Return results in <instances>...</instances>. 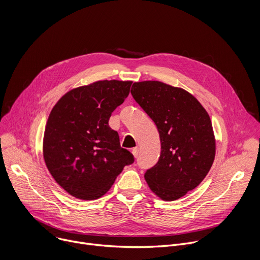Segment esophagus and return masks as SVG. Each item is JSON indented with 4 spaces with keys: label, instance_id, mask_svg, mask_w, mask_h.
Instances as JSON below:
<instances>
[{
    "label": "esophagus",
    "instance_id": "1",
    "mask_svg": "<svg viewBox=\"0 0 260 260\" xmlns=\"http://www.w3.org/2000/svg\"><path fill=\"white\" fill-rule=\"evenodd\" d=\"M132 153H133V155H134L135 157H138V156H139V148H138V147L134 148V149L132 150Z\"/></svg>",
    "mask_w": 260,
    "mask_h": 260
}]
</instances>
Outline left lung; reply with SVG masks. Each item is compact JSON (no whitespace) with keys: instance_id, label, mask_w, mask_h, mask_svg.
<instances>
[{"instance_id":"1","label":"left lung","mask_w":260,"mask_h":260,"mask_svg":"<svg viewBox=\"0 0 260 260\" xmlns=\"http://www.w3.org/2000/svg\"><path fill=\"white\" fill-rule=\"evenodd\" d=\"M131 92L160 138L159 159L145 180L159 199L176 201L200 185L213 165L216 141L210 116L191 93L160 81L135 82Z\"/></svg>"}]
</instances>
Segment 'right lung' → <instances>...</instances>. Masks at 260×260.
<instances>
[{
  "instance_id": "add662e5",
  "label": "right lung",
  "mask_w": 260,
  "mask_h": 260,
  "mask_svg": "<svg viewBox=\"0 0 260 260\" xmlns=\"http://www.w3.org/2000/svg\"><path fill=\"white\" fill-rule=\"evenodd\" d=\"M132 83L96 81L68 91L52 108L43 156L55 182L72 197L84 201L103 197L123 168L134 162L108 123L127 98Z\"/></svg>"
}]
</instances>
